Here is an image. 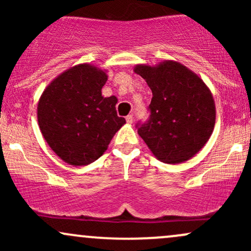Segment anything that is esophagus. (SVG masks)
Masks as SVG:
<instances>
[{"mask_svg":"<svg viewBox=\"0 0 251 251\" xmlns=\"http://www.w3.org/2000/svg\"><path fill=\"white\" fill-rule=\"evenodd\" d=\"M126 122H127V124L133 123V116H132V114H128V116L126 117Z\"/></svg>","mask_w":251,"mask_h":251,"instance_id":"1","label":"esophagus"}]
</instances>
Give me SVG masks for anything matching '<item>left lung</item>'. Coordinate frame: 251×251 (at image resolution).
Masks as SVG:
<instances>
[{"mask_svg":"<svg viewBox=\"0 0 251 251\" xmlns=\"http://www.w3.org/2000/svg\"><path fill=\"white\" fill-rule=\"evenodd\" d=\"M134 72L152 91L151 116L138 127V134L160 162L180 164L191 159L214 131L211 91L195 72L174 60L155 66L139 63Z\"/></svg>","mask_w":251,"mask_h":251,"instance_id":"obj_1","label":"left lung"}]
</instances>
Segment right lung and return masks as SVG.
Returning <instances> with one entry per match:
<instances>
[{
	"mask_svg": "<svg viewBox=\"0 0 251 251\" xmlns=\"http://www.w3.org/2000/svg\"><path fill=\"white\" fill-rule=\"evenodd\" d=\"M106 72L89 63L73 66L51 80L37 102L43 138L70 165L96 162L126 124L117 116V97L101 94Z\"/></svg>",
	"mask_w": 251,
	"mask_h": 251,
	"instance_id": "right-lung-1",
	"label": "right lung"
}]
</instances>
